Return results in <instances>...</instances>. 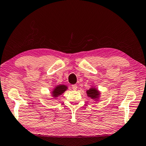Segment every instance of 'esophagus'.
Here are the masks:
<instances>
[{"label":"esophagus","mask_w":146,"mask_h":146,"mask_svg":"<svg viewBox=\"0 0 146 146\" xmlns=\"http://www.w3.org/2000/svg\"><path fill=\"white\" fill-rule=\"evenodd\" d=\"M72 89H73L74 91H76V89H77V88H78L77 85H76V84L72 85Z\"/></svg>","instance_id":"1"}]
</instances>
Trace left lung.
Here are the masks:
<instances>
[{
  "mask_svg": "<svg viewBox=\"0 0 146 146\" xmlns=\"http://www.w3.org/2000/svg\"><path fill=\"white\" fill-rule=\"evenodd\" d=\"M87 94L89 97L93 98V99H98L100 95L99 92H98L97 89L94 88V87L93 88H91L90 89H89V90H87Z\"/></svg>",
  "mask_w": 146,
  "mask_h": 146,
  "instance_id": "left-lung-1",
  "label": "left lung"
}]
</instances>
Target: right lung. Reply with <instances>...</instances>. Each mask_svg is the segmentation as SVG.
Instances as JSON below:
<instances>
[{"mask_svg":"<svg viewBox=\"0 0 146 146\" xmlns=\"http://www.w3.org/2000/svg\"><path fill=\"white\" fill-rule=\"evenodd\" d=\"M67 89V87L64 85H59L57 86L52 91V96L53 97H57L64 93Z\"/></svg>","mask_w":146,"mask_h":146,"instance_id":"right-lung-1","label":"right lung"}]
</instances>
